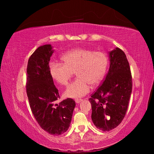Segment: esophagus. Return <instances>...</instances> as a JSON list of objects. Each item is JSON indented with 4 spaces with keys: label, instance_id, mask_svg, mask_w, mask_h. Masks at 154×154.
Masks as SVG:
<instances>
[{
    "label": "esophagus",
    "instance_id": "esophagus-1",
    "mask_svg": "<svg viewBox=\"0 0 154 154\" xmlns=\"http://www.w3.org/2000/svg\"><path fill=\"white\" fill-rule=\"evenodd\" d=\"M82 101V99H76L75 100V101H76V103H80V102Z\"/></svg>",
    "mask_w": 154,
    "mask_h": 154
}]
</instances>
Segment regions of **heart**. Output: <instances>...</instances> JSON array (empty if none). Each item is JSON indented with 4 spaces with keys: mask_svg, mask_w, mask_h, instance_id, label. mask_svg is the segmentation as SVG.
I'll list each match as a JSON object with an SVG mask.
<instances>
[{
    "mask_svg": "<svg viewBox=\"0 0 154 154\" xmlns=\"http://www.w3.org/2000/svg\"><path fill=\"white\" fill-rule=\"evenodd\" d=\"M63 63L52 62L49 66L51 76L60 84L67 85L76 72L77 78L64 92L67 97L77 98L86 95L90 85L102 80L108 66V57L102 51L78 48L65 53Z\"/></svg>",
    "mask_w": 154,
    "mask_h": 154,
    "instance_id": "1",
    "label": "heart"
}]
</instances>
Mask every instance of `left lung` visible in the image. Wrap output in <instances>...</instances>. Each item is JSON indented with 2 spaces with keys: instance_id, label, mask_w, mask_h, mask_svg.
Masks as SVG:
<instances>
[{
  "instance_id": "1",
  "label": "left lung",
  "mask_w": 154,
  "mask_h": 154,
  "mask_svg": "<svg viewBox=\"0 0 154 154\" xmlns=\"http://www.w3.org/2000/svg\"><path fill=\"white\" fill-rule=\"evenodd\" d=\"M109 57V72L88 99L92 122L104 132L110 131L122 123L132 90L131 71L125 53L116 48L110 51Z\"/></svg>"
}]
</instances>
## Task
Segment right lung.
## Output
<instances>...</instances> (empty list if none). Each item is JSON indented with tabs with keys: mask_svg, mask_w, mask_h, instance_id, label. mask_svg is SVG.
Returning a JSON list of instances; mask_svg holds the SVG:
<instances>
[{
	"mask_svg": "<svg viewBox=\"0 0 154 154\" xmlns=\"http://www.w3.org/2000/svg\"><path fill=\"white\" fill-rule=\"evenodd\" d=\"M53 50L50 44L37 48L29 58L27 66L26 92L32 113L40 127L53 136L66 132L71 123L76 103L60 98L54 85L49 63Z\"/></svg>",
	"mask_w": 154,
	"mask_h": 154,
	"instance_id": "add662e5",
	"label": "right lung"
}]
</instances>
